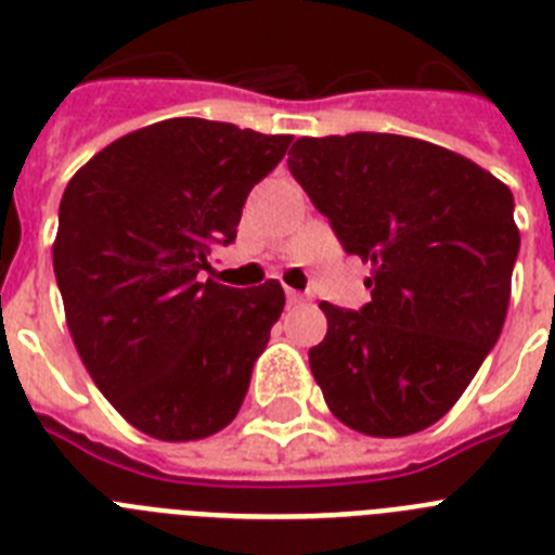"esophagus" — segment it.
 I'll use <instances>...</instances> for the list:
<instances>
[{"label":"esophagus","instance_id":"34e87169","mask_svg":"<svg viewBox=\"0 0 555 555\" xmlns=\"http://www.w3.org/2000/svg\"><path fill=\"white\" fill-rule=\"evenodd\" d=\"M286 300H288V306H300V302H306V294L294 292V288H286Z\"/></svg>","mask_w":555,"mask_h":555}]
</instances>
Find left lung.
<instances>
[{
    "label": "left lung",
    "instance_id": "left-lung-1",
    "mask_svg": "<svg viewBox=\"0 0 555 555\" xmlns=\"http://www.w3.org/2000/svg\"><path fill=\"white\" fill-rule=\"evenodd\" d=\"M288 169L370 263L361 311L320 302L308 350L338 423L409 436L442 420L498 341L519 253L514 197L469 158L391 132L297 139Z\"/></svg>",
    "mask_w": 555,
    "mask_h": 555
}]
</instances>
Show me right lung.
<instances>
[{"mask_svg": "<svg viewBox=\"0 0 555 555\" xmlns=\"http://www.w3.org/2000/svg\"><path fill=\"white\" fill-rule=\"evenodd\" d=\"M288 144L180 116L107 144L63 191L52 263L68 333L107 403L152 439H205L242 409L286 294L199 272Z\"/></svg>", "mask_w": 555, "mask_h": 555, "instance_id": "right-lung-1", "label": "right lung"}]
</instances>
